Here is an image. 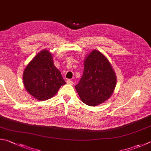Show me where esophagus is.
Masks as SVG:
<instances>
[{
	"label": "esophagus",
	"mask_w": 151,
	"mask_h": 151,
	"mask_svg": "<svg viewBox=\"0 0 151 151\" xmlns=\"http://www.w3.org/2000/svg\"><path fill=\"white\" fill-rule=\"evenodd\" d=\"M67 84H71V85H73L74 83H73V82L72 81H70V79H67Z\"/></svg>",
	"instance_id": "esophagus-1"
}]
</instances>
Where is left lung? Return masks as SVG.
<instances>
[{
    "instance_id": "left-lung-1",
    "label": "left lung",
    "mask_w": 151,
    "mask_h": 151,
    "mask_svg": "<svg viewBox=\"0 0 151 151\" xmlns=\"http://www.w3.org/2000/svg\"><path fill=\"white\" fill-rule=\"evenodd\" d=\"M116 75L108 59L93 50L84 60V72L75 86L83 102L96 106L109 99L116 86Z\"/></svg>"
}]
</instances>
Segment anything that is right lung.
Masks as SVG:
<instances>
[{
  "mask_svg": "<svg viewBox=\"0 0 151 151\" xmlns=\"http://www.w3.org/2000/svg\"><path fill=\"white\" fill-rule=\"evenodd\" d=\"M23 82L29 94L38 100L54 96L66 84L61 73L53 64L52 55L43 49L29 63L24 71Z\"/></svg>",
  "mask_w": 151,
  "mask_h": 151,
  "instance_id": "1",
  "label": "right lung"
}]
</instances>
